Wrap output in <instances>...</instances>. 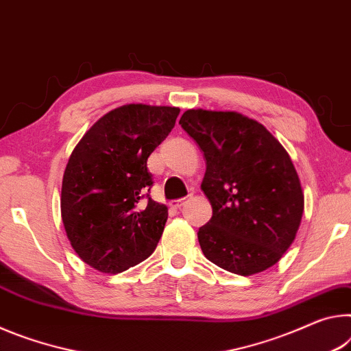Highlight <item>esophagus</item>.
<instances>
[{
    "label": "esophagus",
    "instance_id": "34e87169",
    "mask_svg": "<svg viewBox=\"0 0 351 351\" xmlns=\"http://www.w3.org/2000/svg\"><path fill=\"white\" fill-rule=\"evenodd\" d=\"M189 199H191V196H189V197H183V199H179V200H176V202H172V206H174V208H182V206L185 205Z\"/></svg>",
    "mask_w": 351,
    "mask_h": 351
}]
</instances>
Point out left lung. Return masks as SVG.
<instances>
[{"instance_id": "1", "label": "left lung", "mask_w": 351, "mask_h": 351, "mask_svg": "<svg viewBox=\"0 0 351 351\" xmlns=\"http://www.w3.org/2000/svg\"><path fill=\"white\" fill-rule=\"evenodd\" d=\"M179 124L206 162L200 188L213 216L197 232L206 260L244 277L272 267L294 243L305 208L289 154L238 112L191 108Z\"/></svg>"}]
</instances>
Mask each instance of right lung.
I'll return each mask as SVG.
<instances>
[{
    "label": "right lung",
    "instance_id": "add662e5",
    "mask_svg": "<svg viewBox=\"0 0 351 351\" xmlns=\"http://www.w3.org/2000/svg\"><path fill=\"white\" fill-rule=\"evenodd\" d=\"M180 108L125 104L85 132L63 172L60 211L80 260L119 274L152 254L168 208L145 193L152 186L147 158L169 135Z\"/></svg>",
    "mask_w": 351,
    "mask_h": 351
}]
</instances>
